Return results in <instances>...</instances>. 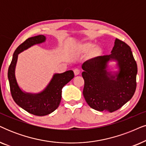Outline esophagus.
<instances>
[{
    "label": "esophagus",
    "instance_id": "obj_1",
    "mask_svg": "<svg viewBox=\"0 0 146 146\" xmlns=\"http://www.w3.org/2000/svg\"><path fill=\"white\" fill-rule=\"evenodd\" d=\"M74 72L75 76L78 75L79 74H80V69H78V68H75L74 70Z\"/></svg>",
    "mask_w": 146,
    "mask_h": 146
}]
</instances>
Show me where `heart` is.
<instances>
[{
	"label": "heart",
	"instance_id": "obj_1",
	"mask_svg": "<svg viewBox=\"0 0 146 146\" xmlns=\"http://www.w3.org/2000/svg\"><path fill=\"white\" fill-rule=\"evenodd\" d=\"M86 48L88 49V50H91L94 48V45L92 44V43H88V44L86 45ZM100 52V49L98 48H94L93 50V53L94 54H98V53Z\"/></svg>",
	"mask_w": 146,
	"mask_h": 146
}]
</instances>
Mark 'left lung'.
<instances>
[{
	"label": "left lung",
	"mask_w": 146,
	"mask_h": 146,
	"mask_svg": "<svg viewBox=\"0 0 146 146\" xmlns=\"http://www.w3.org/2000/svg\"><path fill=\"white\" fill-rule=\"evenodd\" d=\"M117 62L119 70L108 72V62ZM83 95L92 109L112 113L120 109L133 96L136 89L137 66L130 47L116 39L111 54L84 62Z\"/></svg>",
	"instance_id": "left-lung-1"
}]
</instances>
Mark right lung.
I'll list each match as a JSON object with an SVG mask.
<instances>
[{
  "label": "right lung",
  "mask_w": 146,
  "mask_h": 146,
  "mask_svg": "<svg viewBox=\"0 0 146 146\" xmlns=\"http://www.w3.org/2000/svg\"><path fill=\"white\" fill-rule=\"evenodd\" d=\"M45 39L44 35H39L26 39L15 51L8 70L11 93L14 101L24 110L37 116L49 115L56 110L61 101L62 88L74 76L72 70L55 74L50 82L42 92L31 94L22 91L17 82L15 73L18 55L32 45L44 42Z\"/></svg>",
  "instance_id": "obj_1"
}]
</instances>
